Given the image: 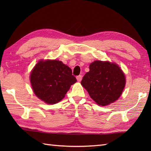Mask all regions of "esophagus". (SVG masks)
Listing matches in <instances>:
<instances>
[{
  "instance_id": "esophagus-1",
  "label": "esophagus",
  "mask_w": 151,
  "mask_h": 151,
  "mask_svg": "<svg viewBox=\"0 0 151 151\" xmlns=\"http://www.w3.org/2000/svg\"><path fill=\"white\" fill-rule=\"evenodd\" d=\"M82 79V76L81 75H79L76 76V80H77L78 82H81Z\"/></svg>"
}]
</instances>
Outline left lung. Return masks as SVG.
<instances>
[{
	"mask_svg": "<svg viewBox=\"0 0 151 151\" xmlns=\"http://www.w3.org/2000/svg\"><path fill=\"white\" fill-rule=\"evenodd\" d=\"M125 84L124 74L117 64L99 60L89 65V71L81 81L91 98L101 106H106L117 100Z\"/></svg>",
	"mask_w": 151,
	"mask_h": 151,
	"instance_id": "left-lung-1",
	"label": "left lung"
}]
</instances>
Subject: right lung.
Instances as JSON below:
<instances>
[{
    "mask_svg": "<svg viewBox=\"0 0 151 151\" xmlns=\"http://www.w3.org/2000/svg\"><path fill=\"white\" fill-rule=\"evenodd\" d=\"M34 93L49 104L62 101L76 82L71 69L58 60H40L30 75Z\"/></svg>",
    "mask_w": 151,
    "mask_h": 151,
    "instance_id": "right-lung-1",
    "label": "right lung"
}]
</instances>
